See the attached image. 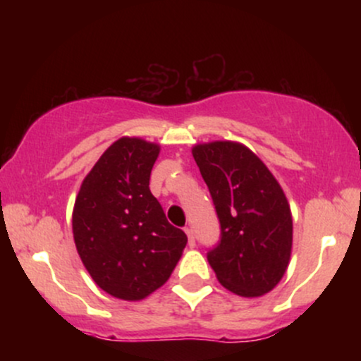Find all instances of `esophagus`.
Segmentation results:
<instances>
[{"mask_svg": "<svg viewBox=\"0 0 361 361\" xmlns=\"http://www.w3.org/2000/svg\"><path fill=\"white\" fill-rule=\"evenodd\" d=\"M185 233H186V235H188V244H190V246H195V238H193L192 227H185Z\"/></svg>", "mask_w": 361, "mask_h": 361, "instance_id": "1", "label": "esophagus"}]
</instances>
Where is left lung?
I'll return each mask as SVG.
<instances>
[{
	"label": "left lung",
	"mask_w": 361,
	"mask_h": 361,
	"mask_svg": "<svg viewBox=\"0 0 361 361\" xmlns=\"http://www.w3.org/2000/svg\"><path fill=\"white\" fill-rule=\"evenodd\" d=\"M221 222L207 252L221 283L241 297L276 287L292 252V214L283 190L255 152L231 140L192 149Z\"/></svg>",
	"instance_id": "obj_1"
}]
</instances>
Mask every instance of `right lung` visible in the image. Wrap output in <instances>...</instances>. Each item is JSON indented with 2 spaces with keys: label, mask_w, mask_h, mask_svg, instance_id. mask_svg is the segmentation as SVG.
<instances>
[{
  "label": "right lung",
  "mask_w": 361,
  "mask_h": 361,
  "mask_svg": "<svg viewBox=\"0 0 361 361\" xmlns=\"http://www.w3.org/2000/svg\"><path fill=\"white\" fill-rule=\"evenodd\" d=\"M159 146L122 137L82 180L73 210L78 255L102 290L142 300L166 283L186 246L149 190Z\"/></svg>",
  "instance_id": "1"
}]
</instances>
